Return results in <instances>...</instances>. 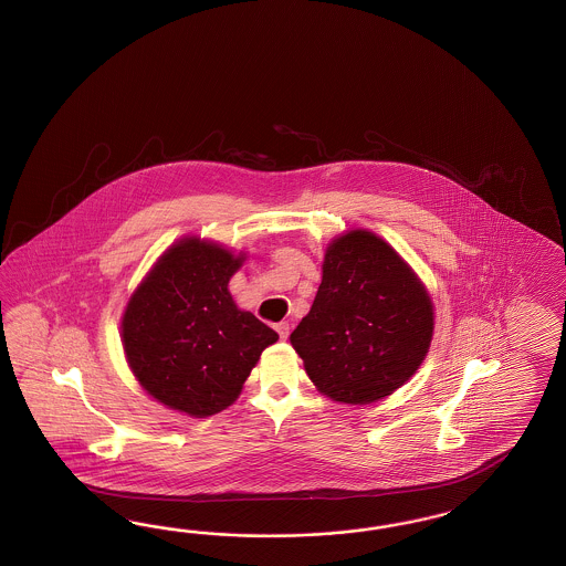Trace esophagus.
<instances>
[{
  "label": "esophagus",
  "instance_id": "obj_1",
  "mask_svg": "<svg viewBox=\"0 0 566 566\" xmlns=\"http://www.w3.org/2000/svg\"><path fill=\"white\" fill-rule=\"evenodd\" d=\"M275 331H277L282 340H286L289 334H291V324L289 322H280V324H275Z\"/></svg>",
  "mask_w": 566,
  "mask_h": 566
}]
</instances>
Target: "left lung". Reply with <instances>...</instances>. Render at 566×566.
<instances>
[{"label":"left lung","mask_w":566,"mask_h":566,"mask_svg":"<svg viewBox=\"0 0 566 566\" xmlns=\"http://www.w3.org/2000/svg\"><path fill=\"white\" fill-rule=\"evenodd\" d=\"M312 310L291 334L313 385L334 401L366 406L420 368L432 338L424 284L366 230L332 240Z\"/></svg>","instance_id":"8db88e82"}]
</instances>
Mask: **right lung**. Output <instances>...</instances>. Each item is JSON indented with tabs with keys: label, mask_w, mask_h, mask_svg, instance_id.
<instances>
[{
	"label": "right lung",
	"mask_w": 566,
	"mask_h": 566,
	"mask_svg": "<svg viewBox=\"0 0 566 566\" xmlns=\"http://www.w3.org/2000/svg\"><path fill=\"white\" fill-rule=\"evenodd\" d=\"M242 254L184 238L156 261L123 313L129 368L156 401L207 418L232 406L277 334L228 291Z\"/></svg>",
	"instance_id": "obj_1"
}]
</instances>
